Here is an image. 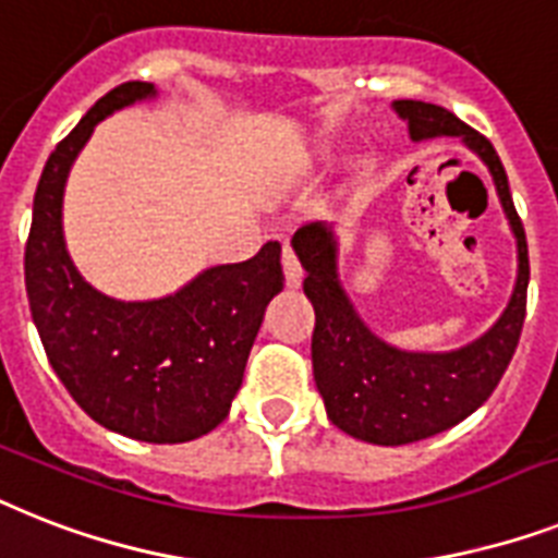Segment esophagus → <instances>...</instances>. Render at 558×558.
<instances>
[{
	"label": "esophagus",
	"mask_w": 558,
	"mask_h": 558,
	"mask_svg": "<svg viewBox=\"0 0 558 558\" xmlns=\"http://www.w3.org/2000/svg\"><path fill=\"white\" fill-rule=\"evenodd\" d=\"M283 275H287V287L298 289L303 283V269L294 257L292 246H283Z\"/></svg>",
	"instance_id": "1"
}]
</instances>
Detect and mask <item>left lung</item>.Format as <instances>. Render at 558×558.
<instances>
[{"mask_svg":"<svg viewBox=\"0 0 558 558\" xmlns=\"http://www.w3.org/2000/svg\"><path fill=\"white\" fill-rule=\"evenodd\" d=\"M415 143L459 137L487 166L515 238V287L499 320L459 350H398L366 326L343 289L338 255L341 243L335 226L310 223L298 229L292 248L306 280L303 292L315 310L312 373L335 427L357 441L401 447L438 436L473 415L490 398L515 352L527 306V240L515 215L505 166L490 140L450 114L447 108L418 99L392 102Z\"/></svg>","mask_w":558,"mask_h":558,"instance_id":"8db88e82","label":"left lung"}]
</instances>
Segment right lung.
<instances>
[{
    "instance_id": "right-lung-1",
    "label": "right lung",
    "mask_w": 558,
    "mask_h": 558,
    "mask_svg": "<svg viewBox=\"0 0 558 558\" xmlns=\"http://www.w3.org/2000/svg\"><path fill=\"white\" fill-rule=\"evenodd\" d=\"M157 97L122 83L51 151L34 194L25 289L53 373L90 418L148 444L206 436L229 415L269 301L283 289L280 243L243 264L208 266L177 292L120 301L80 275L65 246L62 197L97 122Z\"/></svg>"
}]
</instances>
